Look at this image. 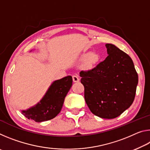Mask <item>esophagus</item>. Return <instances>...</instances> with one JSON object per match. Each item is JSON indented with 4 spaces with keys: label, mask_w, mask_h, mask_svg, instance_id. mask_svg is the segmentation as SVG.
<instances>
[{
    "label": "esophagus",
    "mask_w": 150,
    "mask_h": 150,
    "mask_svg": "<svg viewBox=\"0 0 150 150\" xmlns=\"http://www.w3.org/2000/svg\"><path fill=\"white\" fill-rule=\"evenodd\" d=\"M72 77L73 82H78V81H79V76L77 75H73Z\"/></svg>",
    "instance_id": "34e87169"
}]
</instances>
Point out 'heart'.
<instances>
[{
	"label": "heart",
	"instance_id": "b5f03b06",
	"mask_svg": "<svg viewBox=\"0 0 150 150\" xmlns=\"http://www.w3.org/2000/svg\"><path fill=\"white\" fill-rule=\"evenodd\" d=\"M99 55L95 53H93L89 55V56L88 57V62L89 63V64H94L98 62L99 60Z\"/></svg>",
	"mask_w": 150,
	"mask_h": 150
}]
</instances>
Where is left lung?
I'll list each match as a JSON object with an SVG mask.
<instances>
[{
  "label": "left lung",
  "mask_w": 150,
  "mask_h": 150,
  "mask_svg": "<svg viewBox=\"0 0 150 150\" xmlns=\"http://www.w3.org/2000/svg\"><path fill=\"white\" fill-rule=\"evenodd\" d=\"M108 55L92 69L81 71L85 102L98 117H118L132 105L138 76L132 60L115 45L106 44Z\"/></svg>",
  "instance_id": "left-lung-1"
}]
</instances>
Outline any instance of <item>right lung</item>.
<instances>
[{
    "mask_svg": "<svg viewBox=\"0 0 150 150\" xmlns=\"http://www.w3.org/2000/svg\"><path fill=\"white\" fill-rule=\"evenodd\" d=\"M72 77L67 76L52 83L41 101L34 107L22 111L27 118L36 122L50 120L60 112L65 97L72 86Z\"/></svg>",
    "mask_w": 150,
    "mask_h": 150,
    "instance_id": "right-lung-1",
    "label": "right lung"
}]
</instances>
